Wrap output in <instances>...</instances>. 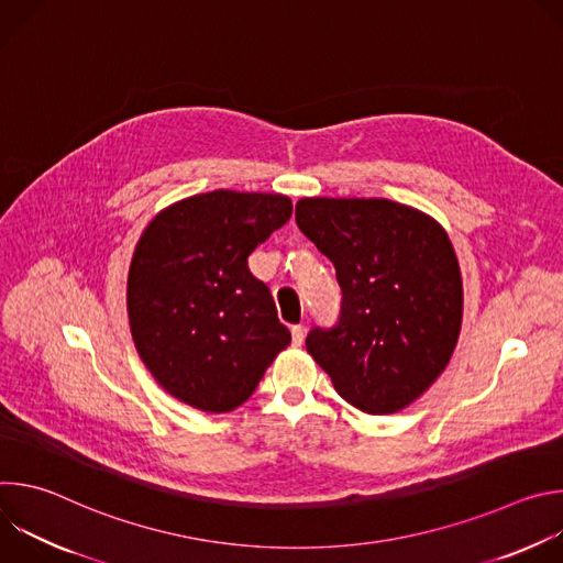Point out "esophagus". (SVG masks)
<instances>
[{
    "instance_id": "esophagus-1",
    "label": "esophagus",
    "mask_w": 563,
    "mask_h": 563,
    "mask_svg": "<svg viewBox=\"0 0 563 563\" xmlns=\"http://www.w3.org/2000/svg\"><path fill=\"white\" fill-rule=\"evenodd\" d=\"M302 341H305V328L302 325H294L291 328V343H294V347H300Z\"/></svg>"
}]
</instances>
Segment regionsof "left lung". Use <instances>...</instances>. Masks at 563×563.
Segmentation results:
<instances>
[{
  "label": "left lung",
  "mask_w": 563,
  "mask_h": 563,
  "mask_svg": "<svg viewBox=\"0 0 563 563\" xmlns=\"http://www.w3.org/2000/svg\"><path fill=\"white\" fill-rule=\"evenodd\" d=\"M296 224L343 289L339 325L311 330L307 352L365 415L408 408L448 367L463 283L448 231L387 198H302Z\"/></svg>",
  "instance_id": "left-lung-1"
}]
</instances>
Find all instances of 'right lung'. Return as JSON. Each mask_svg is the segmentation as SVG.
Listing matches in <instances>:
<instances>
[{
    "label": "right lung",
    "instance_id": "right-lung-1",
    "mask_svg": "<svg viewBox=\"0 0 563 563\" xmlns=\"http://www.w3.org/2000/svg\"><path fill=\"white\" fill-rule=\"evenodd\" d=\"M291 216L280 194L216 189L157 211L126 280L135 350L167 394L209 415L254 394L291 334L247 267Z\"/></svg>",
    "mask_w": 563,
    "mask_h": 563
}]
</instances>
